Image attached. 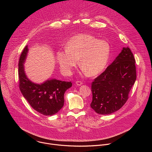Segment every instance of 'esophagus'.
Here are the masks:
<instances>
[{"label":"esophagus","instance_id":"1","mask_svg":"<svg viewBox=\"0 0 152 152\" xmlns=\"http://www.w3.org/2000/svg\"><path fill=\"white\" fill-rule=\"evenodd\" d=\"M76 84L77 85V86H80L83 84V82L82 81H80V80H77L76 82Z\"/></svg>","mask_w":152,"mask_h":152}]
</instances>
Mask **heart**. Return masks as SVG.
Masks as SVG:
<instances>
[{"instance_id":"b5f03b06","label":"heart","mask_w":152,"mask_h":152,"mask_svg":"<svg viewBox=\"0 0 152 152\" xmlns=\"http://www.w3.org/2000/svg\"><path fill=\"white\" fill-rule=\"evenodd\" d=\"M66 48L56 52L60 70L65 75L72 74L79 59L85 73L91 76L97 75L106 67L111 52L107 42L86 34L71 38L66 44Z\"/></svg>"}]
</instances>
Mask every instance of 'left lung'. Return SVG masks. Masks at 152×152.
<instances>
[{
    "label": "left lung",
    "mask_w": 152,
    "mask_h": 152,
    "mask_svg": "<svg viewBox=\"0 0 152 152\" xmlns=\"http://www.w3.org/2000/svg\"><path fill=\"white\" fill-rule=\"evenodd\" d=\"M137 79L135 59L128 47L91 83V108L102 115L112 114L125 104Z\"/></svg>",
    "instance_id": "left-lung-1"
}]
</instances>
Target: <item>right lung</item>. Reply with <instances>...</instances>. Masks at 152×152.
<instances>
[{"label":"right lung","instance_id":"obj_1","mask_svg":"<svg viewBox=\"0 0 152 152\" xmlns=\"http://www.w3.org/2000/svg\"><path fill=\"white\" fill-rule=\"evenodd\" d=\"M28 52L26 46L18 63L19 88L34 110L45 115L56 114L64 106V93L72 86L71 82L48 79L41 84L31 81L25 74L24 63Z\"/></svg>","mask_w":152,"mask_h":152}]
</instances>
